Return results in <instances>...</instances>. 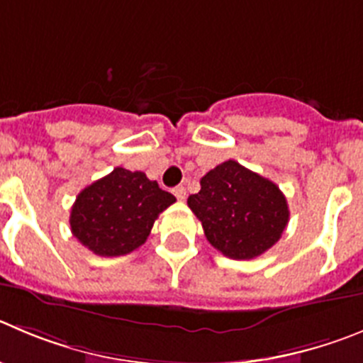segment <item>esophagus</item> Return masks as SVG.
Segmentation results:
<instances>
[{
    "mask_svg": "<svg viewBox=\"0 0 363 363\" xmlns=\"http://www.w3.org/2000/svg\"><path fill=\"white\" fill-rule=\"evenodd\" d=\"M174 195L179 199V201H184V199H186V188H184V186H177V188H174Z\"/></svg>",
    "mask_w": 363,
    "mask_h": 363,
    "instance_id": "1",
    "label": "esophagus"
}]
</instances>
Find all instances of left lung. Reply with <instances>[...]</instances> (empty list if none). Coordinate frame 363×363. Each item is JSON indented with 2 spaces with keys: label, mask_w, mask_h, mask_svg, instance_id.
I'll list each match as a JSON object with an SVG mask.
<instances>
[{
  "label": "left lung",
  "mask_w": 363,
  "mask_h": 363,
  "mask_svg": "<svg viewBox=\"0 0 363 363\" xmlns=\"http://www.w3.org/2000/svg\"><path fill=\"white\" fill-rule=\"evenodd\" d=\"M188 206L208 242L233 259L262 256L281 238L290 216L283 191L233 159L201 179V191L189 195Z\"/></svg>",
  "instance_id": "obj_1"
}]
</instances>
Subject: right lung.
Here are the masks:
<instances>
[{
	"label": "right lung",
	"mask_w": 363,
	"mask_h": 363,
	"mask_svg": "<svg viewBox=\"0 0 363 363\" xmlns=\"http://www.w3.org/2000/svg\"><path fill=\"white\" fill-rule=\"evenodd\" d=\"M175 202L143 172L114 168L84 188L69 215L71 233L98 256H123L147 242L159 213Z\"/></svg>",
	"instance_id": "right-lung-1"
}]
</instances>
